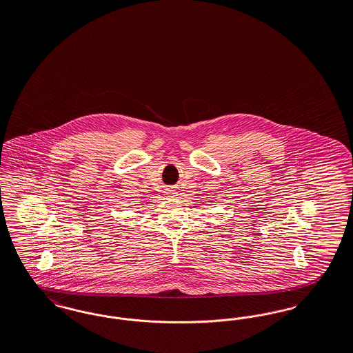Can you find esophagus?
Listing matches in <instances>:
<instances>
[{"instance_id":"1","label":"esophagus","mask_w":353,"mask_h":353,"mask_svg":"<svg viewBox=\"0 0 353 353\" xmlns=\"http://www.w3.org/2000/svg\"><path fill=\"white\" fill-rule=\"evenodd\" d=\"M168 193H170V194H172V196H173V194H174V192H173V190H168Z\"/></svg>"}]
</instances>
